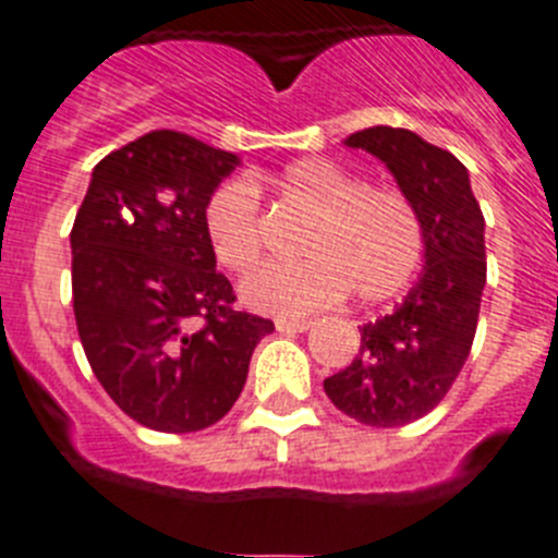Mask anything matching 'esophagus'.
Instances as JSON below:
<instances>
[{"label": "esophagus", "instance_id": "1", "mask_svg": "<svg viewBox=\"0 0 558 558\" xmlns=\"http://www.w3.org/2000/svg\"><path fill=\"white\" fill-rule=\"evenodd\" d=\"M307 318H276V329L279 332H304V329H310Z\"/></svg>", "mask_w": 558, "mask_h": 558}]
</instances>
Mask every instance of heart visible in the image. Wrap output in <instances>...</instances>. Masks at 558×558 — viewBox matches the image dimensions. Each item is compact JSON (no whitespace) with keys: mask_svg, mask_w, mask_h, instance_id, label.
<instances>
[{"mask_svg":"<svg viewBox=\"0 0 558 558\" xmlns=\"http://www.w3.org/2000/svg\"><path fill=\"white\" fill-rule=\"evenodd\" d=\"M274 190L310 215L295 263H274L240 288L251 310L302 315L340 295L360 304L393 299L413 282L425 259V223L402 190L372 186L338 161L310 156L276 172ZM206 240L223 268L245 274L263 254L259 198L248 179H229L204 209Z\"/></svg>","mask_w":558,"mask_h":558,"instance_id":"obj_1","label":"heart"}]
</instances>
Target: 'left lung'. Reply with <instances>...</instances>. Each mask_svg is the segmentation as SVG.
Here are the masks:
<instances>
[{
    "label": "left lung",
    "instance_id": "left-lung-1",
    "mask_svg": "<svg viewBox=\"0 0 558 558\" xmlns=\"http://www.w3.org/2000/svg\"><path fill=\"white\" fill-rule=\"evenodd\" d=\"M377 156L425 223V265L402 304L360 327V352L324 379L338 411L368 427L416 422L445 399L470 357L486 288L483 211L452 153L405 128H366L343 140Z\"/></svg>",
    "mask_w": 558,
    "mask_h": 558
}]
</instances>
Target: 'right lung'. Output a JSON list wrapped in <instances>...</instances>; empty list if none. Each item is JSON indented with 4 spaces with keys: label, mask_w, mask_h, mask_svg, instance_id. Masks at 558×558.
<instances>
[{
    "label": "right lung",
    "mask_w": 558,
    "mask_h": 558,
    "mask_svg": "<svg viewBox=\"0 0 558 558\" xmlns=\"http://www.w3.org/2000/svg\"><path fill=\"white\" fill-rule=\"evenodd\" d=\"M240 156L179 131H150L95 167L77 209L72 304L88 366L140 425H215L274 322L231 307L204 209Z\"/></svg>",
    "instance_id": "right-lung-1"
}]
</instances>
